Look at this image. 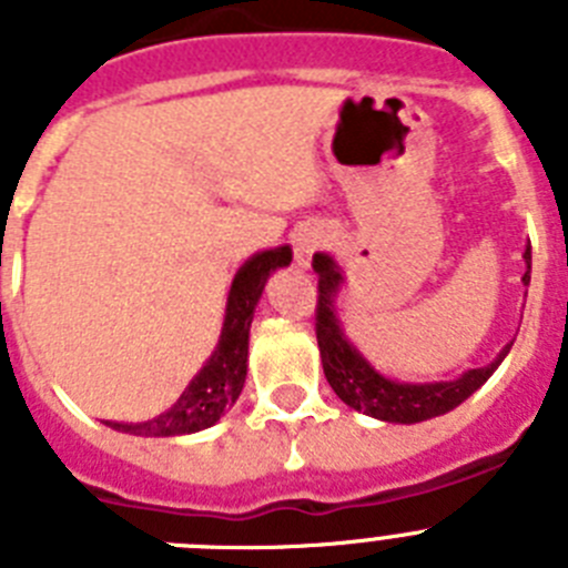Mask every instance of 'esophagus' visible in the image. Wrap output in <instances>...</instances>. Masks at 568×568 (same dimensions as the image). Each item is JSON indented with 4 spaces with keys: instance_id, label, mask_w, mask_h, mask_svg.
I'll return each mask as SVG.
<instances>
[{
    "instance_id": "34e87169",
    "label": "esophagus",
    "mask_w": 568,
    "mask_h": 568,
    "mask_svg": "<svg viewBox=\"0 0 568 568\" xmlns=\"http://www.w3.org/2000/svg\"><path fill=\"white\" fill-rule=\"evenodd\" d=\"M318 247V241L315 239H298L295 250H298V264H307V258L313 255V250Z\"/></svg>"
}]
</instances>
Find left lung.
<instances>
[{
    "instance_id": "obj_1",
    "label": "left lung",
    "mask_w": 568,
    "mask_h": 568,
    "mask_svg": "<svg viewBox=\"0 0 568 568\" xmlns=\"http://www.w3.org/2000/svg\"><path fill=\"white\" fill-rule=\"evenodd\" d=\"M524 258V284H529L531 247H526ZM313 270L318 273L315 338H318L324 375H327L335 395L346 406L358 409V413L373 415V418L381 420H393V424H418V420L444 415L458 404H464L478 386H484L486 378L498 369V364L509 353L511 344L489 366L469 369L458 381H444V384H398V381L384 378L355 353V346L341 333L338 318H335V295H338L341 287V273L335 267V261L324 253H315Z\"/></svg>"
}]
</instances>
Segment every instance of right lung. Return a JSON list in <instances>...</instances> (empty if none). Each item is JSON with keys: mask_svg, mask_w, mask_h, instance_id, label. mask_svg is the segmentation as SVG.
<instances>
[{"mask_svg": "<svg viewBox=\"0 0 568 568\" xmlns=\"http://www.w3.org/2000/svg\"><path fill=\"white\" fill-rule=\"evenodd\" d=\"M293 261L290 247L267 250L258 253L239 270L233 278L227 298V318H224L222 341L213 358L204 364V369L187 384L179 400L159 418L144 420V424H110L113 429H122L130 435H144V438H170V435H187L207 429L215 420L227 413L235 398L241 395V386L247 378V341L250 324H253L255 304L261 298L264 281L275 267H287Z\"/></svg>", "mask_w": 568, "mask_h": 568, "instance_id": "right-lung-1", "label": "right lung"}]
</instances>
